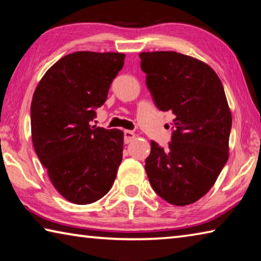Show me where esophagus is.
Wrapping results in <instances>:
<instances>
[{
	"label": "esophagus",
	"instance_id": "esophagus-1",
	"mask_svg": "<svg viewBox=\"0 0 261 261\" xmlns=\"http://www.w3.org/2000/svg\"><path fill=\"white\" fill-rule=\"evenodd\" d=\"M135 137H136L135 132L129 131V130H124V143L125 144H129L131 140L135 139Z\"/></svg>",
	"mask_w": 261,
	"mask_h": 261
}]
</instances>
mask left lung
Instances as JSON below:
<instances>
[{
    "label": "left lung",
    "instance_id": "1",
    "mask_svg": "<svg viewBox=\"0 0 261 261\" xmlns=\"http://www.w3.org/2000/svg\"><path fill=\"white\" fill-rule=\"evenodd\" d=\"M141 70L156 107L171 110L167 148L151 141L145 170L154 191L176 206L199 200L228 160L231 113L223 85L211 67L176 51L140 53Z\"/></svg>",
    "mask_w": 261,
    "mask_h": 261
}]
</instances>
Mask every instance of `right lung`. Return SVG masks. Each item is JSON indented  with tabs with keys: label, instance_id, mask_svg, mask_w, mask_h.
<instances>
[{
	"label": "right lung",
	"instance_id": "right-lung-1",
	"mask_svg": "<svg viewBox=\"0 0 261 261\" xmlns=\"http://www.w3.org/2000/svg\"><path fill=\"white\" fill-rule=\"evenodd\" d=\"M121 53L76 51L42 77L31 103L35 153L65 199L92 204L107 193L123 155V132L91 125L124 64Z\"/></svg>",
	"mask_w": 261,
	"mask_h": 261
}]
</instances>
